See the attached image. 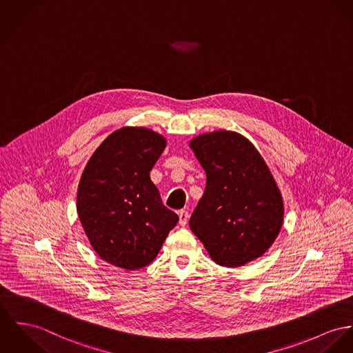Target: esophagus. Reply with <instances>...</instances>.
I'll return each instance as SVG.
<instances>
[{"label":"esophagus","mask_w":353,"mask_h":353,"mask_svg":"<svg viewBox=\"0 0 353 353\" xmlns=\"http://www.w3.org/2000/svg\"><path fill=\"white\" fill-rule=\"evenodd\" d=\"M188 212L185 211V210H181V211H179V223H180V225H185L187 223H188Z\"/></svg>","instance_id":"34e87169"}]
</instances>
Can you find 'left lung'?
Masks as SVG:
<instances>
[{"instance_id": "1", "label": "left lung", "mask_w": 353, "mask_h": 353, "mask_svg": "<svg viewBox=\"0 0 353 353\" xmlns=\"http://www.w3.org/2000/svg\"><path fill=\"white\" fill-rule=\"evenodd\" d=\"M190 148L207 176L190 216L192 232L220 266L239 268L261 258L285 217L270 168L250 139L231 130L193 137Z\"/></svg>"}]
</instances>
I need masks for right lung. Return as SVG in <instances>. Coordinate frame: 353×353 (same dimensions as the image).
I'll list each match as a JSON object with an SVG mask.
<instances>
[{
    "mask_svg": "<svg viewBox=\"0 0 353 353\" xmlns=\"http://www.w3.org/2000/svg\"><path fill=\"white\" fill-rule=\"evenodd\" d=\"M165 148L160 133L125 126L99 145L81 173L78 216L97 255L115 268L152 263L179 221L149 174Z\"/></svg>",
    "mask_w": 353,
    "mask_h": 353,
    "instance_id": "right-lung-1",
    "label": "right lung"
}]
</instances>
